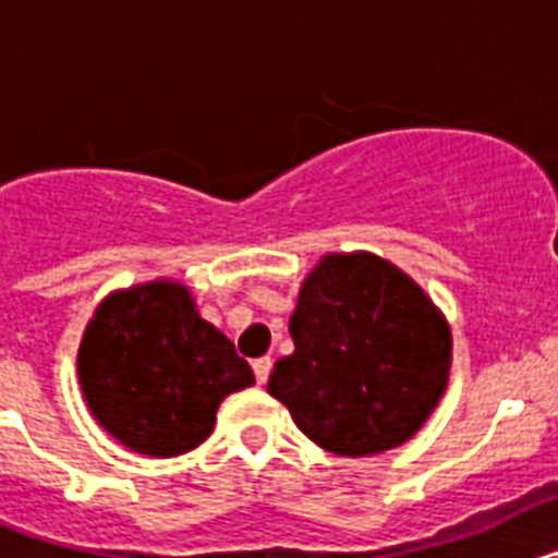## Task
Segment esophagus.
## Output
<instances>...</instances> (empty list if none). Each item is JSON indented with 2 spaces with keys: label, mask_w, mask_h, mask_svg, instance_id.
I'll return each mask as SVG.
<instances>
[{
  "label": "esophagus",
  "mask_w": 558,
  "mask_h": 558,
  "mask_svg": "<svg viewBox=\"0 0 558 558\" xmlns=\"http://www.w3.org/2000/svg\"><path fill=\"white\" fill-rule=\"evenodd\" d=\"M270 368H274V360L270 357L254 360V374H256V383H259V386H265V383H268Z\"/></svg>",
  "instance_id": "34e87169"
}]
</instances>
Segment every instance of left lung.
<instances>
[{
	"label": "left lung",
	"instance_id": "1",
	"mask_svg": "<svg viewBox=\"0 0 558 558\" xmlns=\"http://www.w3.org/2000/svg\"><path fill=\"white\" fill-rule=\"evenodd\" d=\"M295 349L268 393L299 430L343 458L405 445L445 397L452 332L411 276L372 251L324 254L290 315Z\"/></svg>",
	"mask_w": 558,
	"mask_h": 558
}]
</instances>
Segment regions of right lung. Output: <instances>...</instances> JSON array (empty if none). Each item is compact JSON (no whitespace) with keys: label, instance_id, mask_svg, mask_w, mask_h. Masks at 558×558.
Returning a JSON list of instances; mask_svg holds the SVG:
<instances>
[{"label":"right lung","instance_id":"obj_1","mask_svg":"<svg viewBox=\"0 0 558 558\" xmlns=\"http://www.w3.org/2000/svg\"><path fill=\"white\" fill-rule=\"evenodd\" d=\"M77 383L97 425L147 458L198 447L229 393L254 386L234 343L204 322L190 288L153 279L97 304L77 347Z\"/></svg>","mask_w":558,"mask_h":558}]
</instances>
